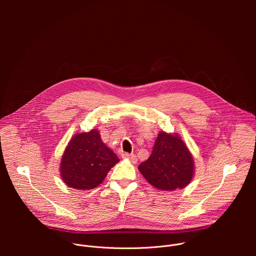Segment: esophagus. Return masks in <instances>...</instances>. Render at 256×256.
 Instances as JSON below:
<instances>
[{"label":"esophagus","instance_id":"obj_1","mask_svg":"<svg viewBox=\"0 0 256 256\" xmlns=\"http://www.w3.org/2000/svg\"><path fill=\"white\" fill-rule=\"evenodd\" d=\"M122 158H124V159H128L132 163H136V161H138V159H136V156L134 155V154H128V153H122Z\"/></svg>","mask_w":256,"mask_h":256}]
</instances>
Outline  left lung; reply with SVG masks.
Returning <instances> with one entry per match:
<instances>
[{"label":"left lung","instance_id":"left-lung-1","mask_svg":"<svg viewBox=\"0 0 256 256\" xmlns=\"http://www.w3.org/2000/svg\"><path fill=\"white\" fill-rule=\"evenodd\" d=\"M150 184L162 190L186 188L194 175V160L178 136L161 132L151 156L138 166Z\"/></svg>","mask_w":256,"mask_h":256}]
</instances>
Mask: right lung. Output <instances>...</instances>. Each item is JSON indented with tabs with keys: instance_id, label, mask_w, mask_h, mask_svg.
<instances>
[{
	"instance_id": "add662e5",
	"label": "right lung",
	"mask_w": 256,
	"mask_h": 256,
	"mask_svg": "<svg viewBox=\"0 0 256 256\" xmlns=\"http://www.w3.org/2000/svg\"><path fill=\"white\" fill-rule=\"evenodd\" d=\"M120 159L101 140L99 132L76 134L68 144L60 162V174L64 184L76 190H92L98 186Z\"/></svg>"
}]
</instances>
